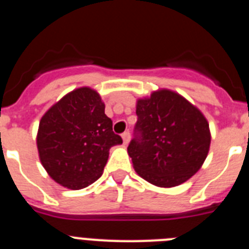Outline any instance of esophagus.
<instances>
[{
  "instance_id": "1",
  "label": "esophagus",
  "mask_w": 249,
  "mask_h": 249,
  "mask_svg": "<svg viewBox=\"0 0 249 249\" xmlns=\"http://www.w3.org/2000/svg\"><path fill=\"white\" fill-rule=\"evenodd\" d=\"M122 140H123V144H128L129 140H131L129 132H124V133H122Z\"/></svg>"
}]
</instances>
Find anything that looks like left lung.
Here are the masks:
<instances>
[{
	"mask_svg": "<svg viewBox=\"0 0 249 249\" xmlns=\"http://www.w3.org/2000/svg\"><path fill=\"white\" fill-rule=\"evenodd\" d=\"M136 138L128 155L138 176L157 187H176L198 172L211 144L210 124L196 106L171 89L136 105Z\"/></svg>",
	"mask_w": 249,
	"mask_h": 249,
	"instance_id": "1",
	"label": "left lung"
}]
</instances>
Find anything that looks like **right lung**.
I'll use <instances>...</instances> for the list:
<instances>
[{
    "instance_id": "obj_1",
    "label": "right lung",
    "mask_w": 249,
    "mask_h": 249,
    "mask_svg": "<svg viewBox=\"0 0 249 249\" xmlns=\"http://www.w3.org/2000/svg\"><path fill=\"white\" fill-rule=\"evenodd\" d=\"M122 143L97 91L81 87L63 96L39 121V160L54 182L81 190L102 176L109 148Z\"/></svg>"
}]
</instances>
